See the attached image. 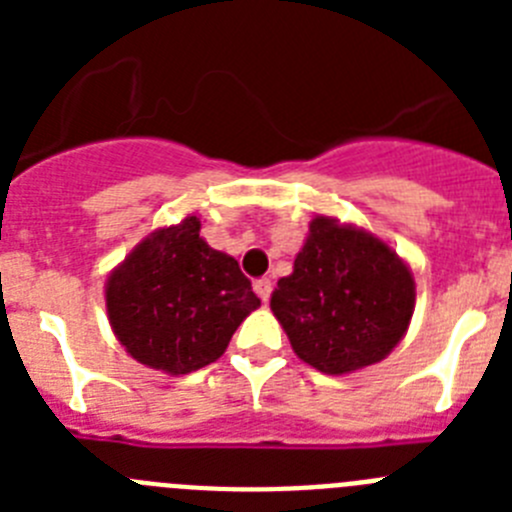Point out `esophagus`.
Listing matches in <instances>:
<instances>
[{
    "mask_svg": "<svg viewBox=\"0 0 512 512\" xmlns=\"http://www.w3.org/2000/svg\"><path fill=\"white\" fill-rule=\"evenodd\" d=\"M253 289H256V295L261 297V302H269L274 284H271V279H259V282L253 284Z\"/></svg>",
    "mask_w": 512,
    "mask_h": 512,
    "instance_id": "esophagus-1",
    "label": "esophagus"
}]
</instances>
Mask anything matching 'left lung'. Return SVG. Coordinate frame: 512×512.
<instances>
[{
    "mask_svg": "<svg viewBox=\"0 0 512 512\" xmlns=\"http://www.w3.org/2000/svg\"><path fill=\"white\" fill-rule=\"evenodd\" d=\"M415 279L382 238L315 215L271 312L292 351L323 374H351L392 354L408 333Z\"/></svg>",
    "mask_w": 512,
    "mask_h": 512,
    "instance_id": "left-lung-1",
    "label": "left lung"
}]
</instances>
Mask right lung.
I'll list each match as a JSON object with an SVG mask.
<instances>
[{
  "label": "right lung",
  "instance_id": "1",
  "mask_svg": "<svg viewBox=\"0 0 512 512\" xmlns=\"http://www.w3.org/2000/svg\"><path fill=\"white\" fill-rule=\"evenodd\" d=\"M200 217L148 233L104 284L112 333L138 364L171 377L225 354L261 300L233 256L207 246Z\"/></svg>",
  "mask_w": 512,
  "mask_h": 512
}]
</instances>
